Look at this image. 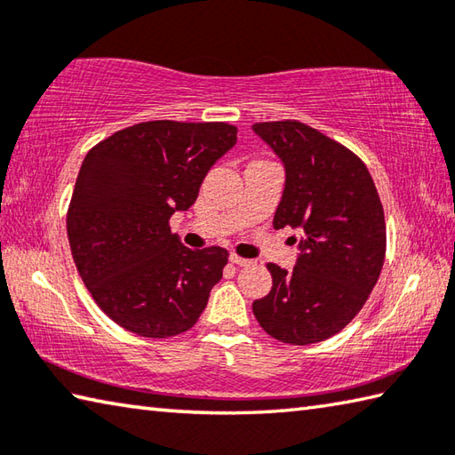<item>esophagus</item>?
Wrapping results in <instances>:
<instances>
[{
    "instance_id": "1",
    "label": "esophagus",
    "mask_w": 455,
    "mask_h": 455,
    "mask_svg": "<svg viewBox=\"0 0 455 455\" xmlns=\"http://www.w3.org/2000/svg\"><path fill=\"white\" fill-rule=\"evenodd\" d=\"M230 262L236 264V267H249L251 264L249 259H243V256H238V254H230Z\"/></svg>"
}]
</instances>
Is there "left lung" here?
<instances>
[{
  "label": "left lung",
  "instance_id": "left-lung-1",
  "mask_svg": "<svg viewBox=\"0 0 455 455\" xmlns=\"http://www.w3.org/2000/svg\"><path fill=\"white\" fill-rule=\"evenodd\" d=\"M252 129L286 171L272 225L300 230L296 267L267 264L272 291L252 302V312L280 342H322L350 324L378 283L386 256L382 203L366 164L334 139L292 119Z\"/></svg>",
  "mask_w": 455,
  "mask_h": 455
}]
</instances>
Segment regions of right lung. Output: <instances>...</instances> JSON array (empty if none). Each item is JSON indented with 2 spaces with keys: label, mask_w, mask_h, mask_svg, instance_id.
Instances as JSON below:
<instances>
[{
  "label": "right lung",
  "mask_w": 455,
  "mask_h": 455,
  "mask_svg": "<svg viewBox=\"0 0 455 455\" xmlns=\"http://www.w3.org/2000/svg\"><path fill=\"white\" fill-rule=\"evenodd\" d=\"M236 143L228 123L145 121L85 155L68 211L73 262L97 307L129 332H187L222 278L228 251L171 233L206 172Z\"/></svg>",
  "instance_id": "1"
}]
</instances>
